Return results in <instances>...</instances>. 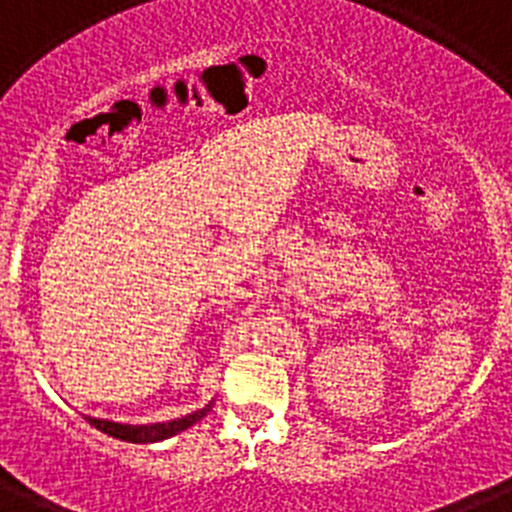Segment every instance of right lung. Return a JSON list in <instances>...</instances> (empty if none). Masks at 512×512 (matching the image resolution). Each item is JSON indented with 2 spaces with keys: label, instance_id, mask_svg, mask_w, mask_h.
<instances>
[{
  "label": "right lung",
  "instance_id": "obj_1",
  "mask_svg": "<svg viewBox=\"0 0 512 512\" xmlns=\"http://www.w3.org/2000/svg\"><path fill=\"white\" fill-rule=\"evenodd\" d=\"M212 402L205 405L202 410H194V413L184 415V418L169 420V423H151V425H128V423H115V420H99V418H87L89 423L97 428V431L107 433L112 438H120V441L128 443H156L164 441V438L176 436V433L187 431L189 425H194L197 420L205 418L210 413Z\"/></svg>",
  "mask_w": 512,
  "mask_h": 512
}]
</instances>
